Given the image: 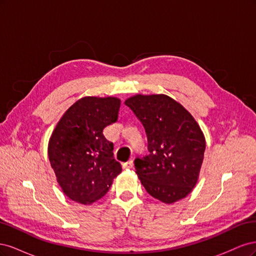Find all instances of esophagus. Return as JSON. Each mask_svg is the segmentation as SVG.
<instances>
[{
    "label": "esophagus",
    "instance_id": "34e87169",
    "mask_svg": "<svg viewBox=\"0 0 256 256\" xmlns=\"http://www.w3.org/2000/svg\"><path fill=\"white\" fill-rule=\"evenodd\" d=\"M132 166H134V161L132 160H129V161L125 162V164H122L124 168H131Z\"/></svg>",
    "mask_w": 256,
    "mask_h": 256
}]
</instances>
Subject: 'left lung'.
Segmentation results:
<instances>
[{
	"label": "left lung",
	"mask_w": 256,
	"mask_h": 256,
	"mask_svg": "<svg viewBox=\"0 0 256 256\" xmlns=\"http://www.w3.org/2000/svg\"><path fill=\"white\" fill-rule=\"evenodd\" d=\"M147 136L150 154L134 160L136 173L150 194L173 204L196 187L206 142L188 110L164 94H138L125 100Z\"/></svg>",
	"instance_id": "left-lung-1"
}]
</instances>
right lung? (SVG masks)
<instances>
[{
	"mask_svg": "<svg viewBox=\"0 0 256 256\" xmlns=\"http://www.w3.org/2000/svg\"><path fill=\"white\" fill-rule=\"evenodd\" d=\"M120 106L118 97H83L68 108L53 130L49 160L62 191L74 202H96L122 172L113 143L102 134L118 120Z\"/></svg>",
	"mask_w": 256,
	"mask_h": 256,
	"instance_id": "obj_1",
	"label": "right lung"
}]
</instances>
